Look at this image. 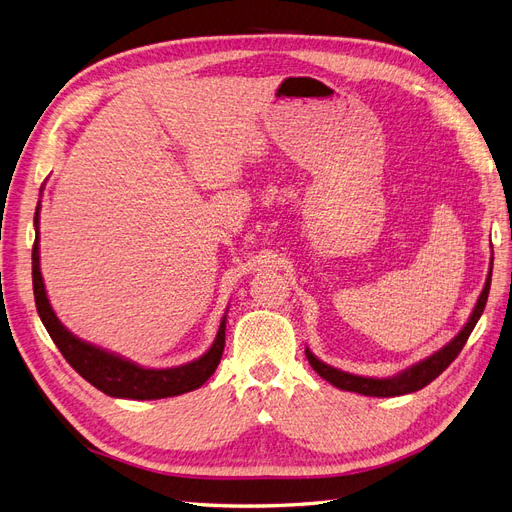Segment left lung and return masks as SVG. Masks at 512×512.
Listing matches in <instances>:
<instances>
[{
    "instance_id": "obj_1",
    "label": "left lung",
    "mask_w": 512,
    "mask_h": 512,
    "mask_svg": "<svg viewBox=\"0 0 512 512\" xmlns=\"http://www.w3.org/2000/svg\"><path fill=\"white\" fill-rule=\"evenodd\" d=\"M491 269H493V258H491ZM489 286H491V271L487 275L485 288H483V292H480V297L466 322V327H463L444 348L433 352L431 356H427V359L418 361L416 365L404 369L401 374H397L393 378H365V376L348 374V371H342V369L322 363L309 348H305V356H307L309 365L314 367V371L320 378L331 382L333 386H337V389H342V391H352V393L367 395V397H397V395H408L414 391H421L423 386H427L431 380H436L442 371L457 359L461 348L466 346L478 318L483 316V309H485L487 297H489Z\"/></svg>"
}]
</instances>
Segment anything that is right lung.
<instances>
[{"mask_svg":"<svg viewBox=\"0 0 512 512\" xmlns=\"http://www.w3.org/2000/svg\"><path fill=\"white\" fill-rule=\"evenodd\" d=\"M34 226H36V241H34V252H32V277H34V299H36L38 316L44 324V329L49 331L55 346L59 348V352L64 354V359L79 371L89 384H94L98 391L119 399H164V397L190 393L198 389V386H203L213 376V371L220 365L224 344H226L224 342L226 316L220 322L215 342L203 356H198V359L192 363L168 367V369L141 367L128 359H123L119 354L102 350L72 335L64 324L59 322L49 299H46V290L42 282V273H40V245H38L40 243V232H38L40 203L36 207Z\"/></svg>","mask_w":512,"mask_h":512,"instance_id":"right-lung-1","label":"right lung"}]
</instances>
